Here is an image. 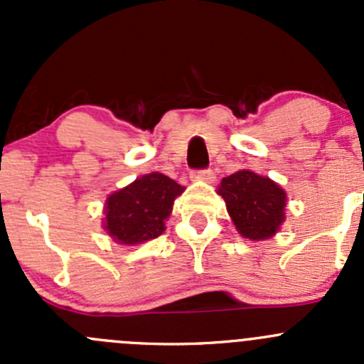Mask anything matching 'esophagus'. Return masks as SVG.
<instances>
[{
    "label": "esophagus",
    "instance_id": "obj_1",
    "mask_svg": "<svg viewBox=\"0 0 364 364\" xmlns=\"http://www.w3.org/2000/svg\"><path fill=\"white\" fill-rule=\"evenodd\" d=\"M190 178H192L193 181L211 183V181H215V172H213L211 168H203V171H193Z\"/></svg>",
    "mask_w": 364,
    "mask_h": 364
}]
</instances>
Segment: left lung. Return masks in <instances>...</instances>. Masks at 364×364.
<instances>
[{"label":"left lung","mask_w":364,"mask_h":364,"mask_svg":"<svg viewBox=\"0 0 364 364\" xmlns=\"http://www.w3.org/2000/svg\"><path fill=\"white\" fill-rule=\"evenodd\" d=\"M223 197L237 232L247 240H269L285 220V196L280 185L252 171H237L222 179Z\"/></svg>","instance_id":"obj_1"}]
</instances>
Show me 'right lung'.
<instances>
[{
    "mask_svg": "<svg viewBox=\"0 0 364 364\" xmlns=\"http://www.w3.org/2000/svg\"><path fill=\"white\" fill-rule=\"evenodd\" d=\"M183 192L185 186L161 172L141 176L107 197L104 229L121 245L155 240L165 230L174 199Z\"/></svg>",
    "mask_w": 364,
    "mask_h": 364,
    "instance_id": "add662e5",
    "label": "right lung"
}]
</instances>
